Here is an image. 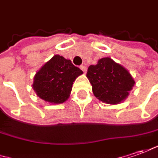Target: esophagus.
Wrapping results in <instances>:
<instances>
[{
    "instance_id": "34e87169",
    "label": "esophagus",
    "mask_w": 158,
    "mask_h": 158,
    "mask_svg": "<svg viewBox=\"0 0 158 158\" xmlns=\"http://www.w3.org/2000/svg\"><path fill=\"white\" fill-rule=\"evenodd\" d=\"M80 69L83 71L85 73H86V71H87V68H86V66H85V65H81V66H80Z\"/></svg>"
}]
</instances>
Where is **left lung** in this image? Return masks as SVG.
<instances>
[{
    "label": "left lung",
    "mask_w": 158,
    "mask_h": 158,
    "mask_svg": "<svg viewBox=\"0 0 158 158\" xmlns=\"http://www.w3.org/2000/svg\"><path fill=\"white\" fill-rule=\"evenodd\" d=\"M86 77L92 84L94 96L109 105H118L125 100L135 85L129 71L109 57L90 65Z\"/></svg>",
    "instance_id": "obj_1"
}]
</instances>
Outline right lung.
<instances>
[{"label":"right lung","instance_id":"obj_1","mask_svg":"<svg viewBox=\"0 0 158 158\" xmlns=\"http://www.w3.org/2000/svg\"><path fill=\"white\" fill-rule=\"evenodd\" d=\"M82 70L70 60L54 55L46 62L34 77L33 88L40 98L50 104H62L70 97L73 84Z\"/></svg>","mask_w":158,"mask_h":158}]
</instances>
